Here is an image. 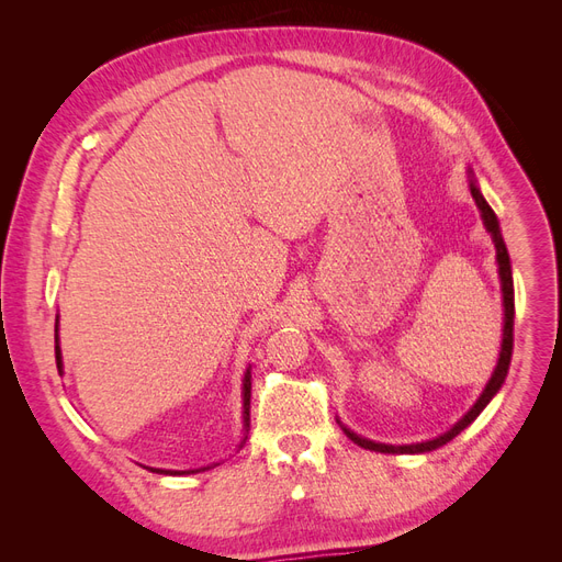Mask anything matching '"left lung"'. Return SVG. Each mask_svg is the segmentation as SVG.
Instances as JSON below:
<instances>
[{
  "instance_id": "1",
  "label": "left lung",
  "mask_w": 562,
  "mask_h": 562,
  "mask_svg": "<svg viewBox=\"0 0 562 562\" xmlns=\"http://www.w3.org/2000/svg\"><path fill=\"white\" fill-rule=\"evenodd\" d=\"M469 187H471V196L475 199V203H479V209H481L483 223H485L487 232L492 234V241H495V248H497L499 279H502V293H504V339H502V351H499L497 368H495V372H492V378H490V382L485 384L481 398L473 403L471 411H469L462 419H459L450 431H446L443 436H438V438H434V440H424V443H413V446H384V443H372V440L356 436L353 431H349L347 427H342L345 434L353 440V443H359V446L366 448V450L396 452V454H405V452L417 454V452H431V450H436V448H440V446H446V443H450V440H452L457 434H462V431L469 427V424L483 413V407L492 401V396L497 394V391H499L502 384H504V380H506V372H508V366H512V353H514V314H516V312H514L512 260H508V250H506V244H504V239H502V232H499V223H497L495 211L490 209V203L483 199V194H481L479 187H475V180H473V178H471Z\"/></svg>"
}]
</instances>
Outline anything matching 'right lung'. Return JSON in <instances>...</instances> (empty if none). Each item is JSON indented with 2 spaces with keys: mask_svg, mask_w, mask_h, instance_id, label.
Segmentation results:
<instances>
[{
  "mask_svg": "<svg viewBox=\"0 0 562 562\" xmlns=\"http://www.w3.org/2000/svg\"><path fill=\"white\" fill-rule=\"evenodd\" d=\"M56 363H58V370H60L63 361H60V347H58V321H56ZM244 424H246V429L250 427V370L246 372V378H244ZM187 473H190V471H187Z\"/></svg>",
  "mask_w": 562,
  "mask_h": 562,
  "instance_id": "obj_1",
  "label": "right lung"
}]
</instances>
